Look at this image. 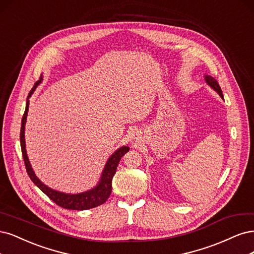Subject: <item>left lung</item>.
<instances>
[{"mask_svg": "<svg viewBox=\"0 0 254 254\" xmlns=\"http://www.w3.org/2000/svg\"><path fill=\"white\" fill-rule=\"evenodd\" d=\"M204 80H206V82L214 89V91H216L217 93H218V95L223 98L224 99V96H223V93H222V89H220V86L218 85V82L217 81L213 78V77H211V76H209V75H206L204 76Z\"/></svg>", "mask_w": 254, "mask_h": 254, "instance_id": "obj_1", "label": "left lung"}]
</instances>
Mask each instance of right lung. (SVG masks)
I'll use <instances>...</instances> for the list:
<instances>
[{"instance_id": "add662e5", "label": "right lung", "mask_w": 254, "mask_h": 254, "mask_svg": "<svg viewBox=\"0 0 254 254\" xmlns=\"http://www.w3.org/2000/svg\"><path fill=\"white\" fill-rule=\"evenodd\" d=\"M42 78H40L37 82L35 83L34 87L31 88V91L28 94L27 100H26V109L24 112V115L22 118V124H21V133H20V141H21V150L24 162H25V168L27 171V174L30 177L31 182L34 183L39 189L42 191L44 194H46L48 197H50L55 203L58 204V206L64 208V209H69V210H87L92 209L95 207L100 206V204L104 203L110 197L112 193V179L113 176L116 173V169L118 167V163L124 156L126 153L128 152L129 148L128 146H121L115 153H114L112 156L109 158L108 162L104 167V170L101 174V178L98 185L93 188L92 190H88L86 192L78 193V194H66L62 193L59 191H56L48 188L46 185H44L40 179L36 176L34 170H32L30 162L27 157L26 148H25V124H26V118H27V113H28V106H29V97L35 92L37 86L41 83Z\"/></svg>"}]
</instances>
